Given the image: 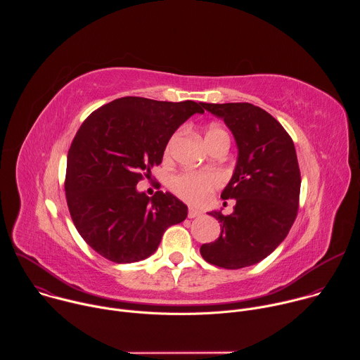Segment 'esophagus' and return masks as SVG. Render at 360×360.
<instances>
[{"label":"esophagus","instance_id":"1","mask_svg":"<svg viewBox=\"0 0 360 360\" xmlns=\"http://www.w3.org/2000/svg\"><path fill=\"white\" fill-rule=\"evenodd\" d=\"M202 215V212L200 211H198V210H195V208H189V211H188V218H198V217H200Z\"/></svg>","mask_w":360,"mask_h":360}]
</instances>
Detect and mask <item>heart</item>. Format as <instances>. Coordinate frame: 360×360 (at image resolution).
Wrapping results in <instances>:
<instances>
[{
  "label": "heart",
  "mask_w": 360,
  "mask_h": 360,
  "mask_svg": "<svg viewBox=\"0 0 360 360\" xmlns=\"http://www.w3.org/2000/svg\"><path fill=\"white\" fill-rule=\"evenodd\" d=\"M222 135H228V132L219 125H211L205 132V141L214 139ZM176 135H174L168 143L167 153L171 150ZM219 185V178L215 174H181L172 179L174 191L184 199L192 203H200L207 199L210 191Z\"/></svg>",
  "instance_id": "1"
}]
</instances>
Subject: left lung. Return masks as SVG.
Here are the masks:
<instances>
[{"instance_id": "1", "label": "left lung", "mask_w": 360, "mask_h": 360, "mask_svg": "<svg viewBox=\"0 0 360 360\" xmlns=\"http://www.w3.org/2000/svg\"><path fill=\"white\" fill-rule=\"evenodd\" d=\"M203 108L231 129L238 158L221 193L236 200L233 212H208L221 222V235L199 250L212 265L240 269L269 256L293 225L300 191L296 150L283 127L259 107L229 102Z\"/></svg>"}]
</instances>
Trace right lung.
Masks as SVG:
<instances>
[{
  "mask_svg": "<svg viewBox=\"0 0 360 360\" xmlns=\"http://www.w3.org/2000/svg\"><path fill=\"white\" fill-rule=\"evenodd\" d=\"M203 102L125 96L92 112L67 158L65 195L74 225L101 256L131 264L158 249L164 232L188 217L172 193L152 198L136 189L162 162L168 141Z\"/></svg>",
  "mask_w": 360,
  "mask_h": 360,
  "instance_id": "add662e5",
  "label": "right lung"
}]
</instances>
